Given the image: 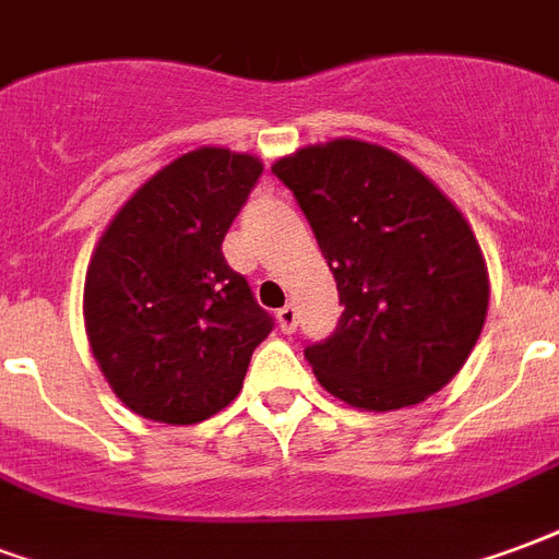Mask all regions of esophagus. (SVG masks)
I'll return each mask as SVG.
<instances>
[{
    "label": "esophagus",
    "mask_w": 559,
    "mask_h": 559,
    "mask_svg": "<svg viewBox=\"0 0 559 559\" xmlns=\"http://www.w3.org/2000/svg\"><path fill=\"white\" fill-rule=\"evenodd\" d=\"M276 321H280V330H283V333H295V328H297V307H295V304H285V307L276 312Z\"/></svg>",
    "instance_id": "esophagus-1"
}]
</instances>
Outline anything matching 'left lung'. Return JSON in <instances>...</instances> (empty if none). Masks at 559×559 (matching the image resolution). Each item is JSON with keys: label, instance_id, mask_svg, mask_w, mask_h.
I'll return each instance as SVG.
<instances>
[{"label": "left lung", "instance_id": "obj_1", "mask_svg": "<svg viewBox=\"0 0 559 559\" xmlns=\"http://www.w3.org/2000/svg\"><path fill=\"white\" fill-rule=\"evenodd\" d=\"M271 169L307 214L345 307L333 336L304 352L319 384L378 414L450 384L488 312L486 255L462 211L374 142L307 145Z\"/></svg>", "mask_w": 559, "mask_h": 559}]
</instances>
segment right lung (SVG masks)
<instances>
[{"label": "right lung", "mask_w": 559, "mask_h": 559, "mask_svg": "<svg viewBox=\"0 0 559 559\" xmlns=\"http://www.w3.org/2000/svg\"><path fill=\"white\" fill-rule=\"evenodd\" d=\"M262 169L240 151H187L151 175L97 240L85 271V333L133 414L169 426L214 417L238 396L255 345L274 330L223 255Z\"/></svg>", "instance_id": "right-lung-1"}]
</instances>
